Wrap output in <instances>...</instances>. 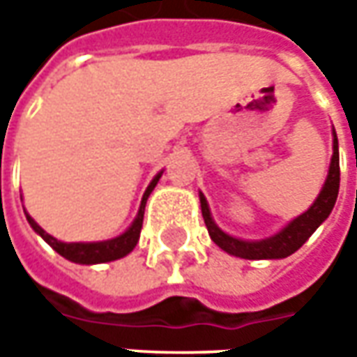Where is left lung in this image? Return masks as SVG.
I'll return each mask as SVG.
<instances>
[{
  "mask_svg": "<svg viewBox=\"0 0 357 357\" xmlns=\"http://www.w3.org/2000/svg\"><path fill=\"white\" fill-rule=\"evenodd\" d=\"M337 190H340V153H337V137L336 132H334V155H332L330 172H328V178H326L322 192L318 195L316 202L310 206L306 213L294 218L286 228H282L276 236L256 240V242L232 238V236L225 234L220 228L214 225L211 211H208V204H206V199L202 195H200V208H202V218H204V225L208 228L211 238L225 252L238 256V258H248V260L286 258V256L294 254L314 234V230L330 216L334 204H336Z\"/></svg>",
  "mask_w": 357,
  "mask_h": 357,
  "instance_id": "8db88e82",
  "label": "left lung"
}]
</instances>
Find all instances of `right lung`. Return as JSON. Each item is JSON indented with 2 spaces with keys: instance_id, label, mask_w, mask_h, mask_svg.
<instances>
[{
  "instance_id": "1",
  "label": "right lung",
  "mask_w": 357,
  "mask_h": 357,
  "mask_svg": "<svg viewBox=\"0 0 357 357\" xmlns=\"http://www.w3.org/2000/svg\"><path fill=\"white\" fill-rule=\"evenodd\" d=\"M158 178H160V174H157V176L153 178V183L149 185V188L144 190L139 214H137L135 222L129 227V230L123 232L121 236H117V238L113 240H105V242H61V240L53 238L51 234H47L43 228L35 222L29 214L25 213V216H27V222L31 225V228H33L35 232L45 240L55 252H59L63 258H67V260H71V262H77V264H101V262L119 260V258L127 256V254L137 246V242H139L141 228H143L144 204H146L149 195L153 192V188L157 186Z\"/></svg>"
}]
</instances>
